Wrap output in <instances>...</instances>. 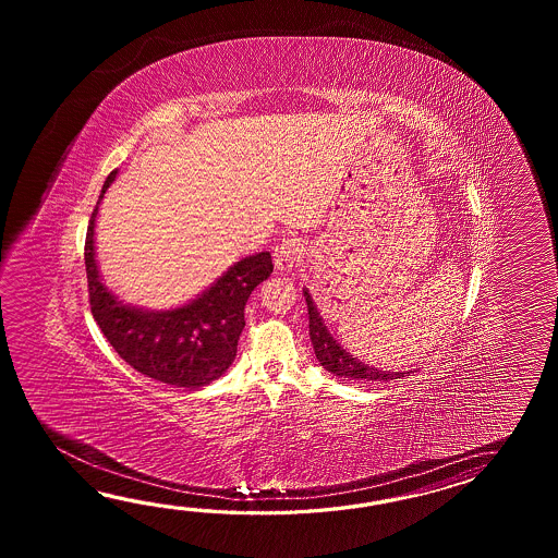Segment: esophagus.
Instances as JSON below:
<instances>
[{"mask_svg":"<svg viewBox=\"0 0 558 558\" xmlns=\"http://www.w3.org/2000/svg\"><path fill=\"white\" fill-rule=\"evenodd\" d=\"M303 251L301 241L295 238H287L281 241V245L275 250V269L281 271V274H291L295 269L296 262H299V255Z\"/></svg>","mask_w":558,"mask_h":558,"instance_id":"esophagus-1","label":"esophagus"}]
</instances>
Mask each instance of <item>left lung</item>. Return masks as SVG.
Masks as SVG:
<instances>
[{"mask_svg":"<svg viewBox=\"0 0 558 558\" xmlns=\"http://www.w3.org/2000/svg\"><path fill=\"white\" fill-rule=\"evenodd\" d=\"M303 295L307 301L308 308V337L315 349V355L320 363V367L329 371L337 377H343L349 380H392L401 379L407 373H397V371H380V368L368 367L356 356L347 353L341 343L332 337L325 320L320 317L319 308L315 305L313 296L307 289H303Z\"/></svg>","mask_w":558,"mask_h":558,"instance_id":"obj_1","label":"left lung"}]
</instances>
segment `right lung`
<instances>
[{"instance_id":"right-lung-1","label":"right lung","mask_w":558,"mask_h":558,"mask_svg":"<svg viewBox=\"0 0 558 558\" xmlns=\"http://www.w3.org/2000/svg\"><path fill=\"white\" fill-rule=\"evenodd\" d=\"M116 178L118 169L107 175L85 238V274L94 319L118 355L145 377L187 389L205 387L219 379L238 355L247 299L274 274L271 253L262 251L231 265L181 307L154 311L128 305L107 289L95 259L99 203Z\"/></svg>"}]
</instances>
